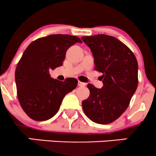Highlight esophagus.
Segmentation results:
<instances>
[{
	"label": "esophagus",
	"mask_w": 156,
	"mask_h": 156,
	"mask_svg": "<svg viewBox=\"0 0 156 156\" xmlns=\"http://www.w3.org/2000/svg\"><path fill=\"white\" fill-rule=\"evenodd\" d=\"M78 86H79V87H84V86H86V83L81 82V81H78Z\"/></svg>",
	"instance_id": "34e87169"
}]
</instances>
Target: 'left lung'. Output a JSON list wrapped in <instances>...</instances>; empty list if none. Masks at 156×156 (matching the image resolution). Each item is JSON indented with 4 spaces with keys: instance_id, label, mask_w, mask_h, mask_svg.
<instances>
[{
    "instance_id": "8db88e82",
    "label": "left lung",
    "mask_w": 156,
    "mask_h": 156,
    "mask_svg": "<svg viewBox=\"0 0 156 156\" xmlns=\"http://www.w3.org/2000/svg\"><path fill=\"white\" fill-rule=\"evenodd\" d=\"M94 57L95 69L102 73L101 89L88 83L90 96L82 101L85 114L93 122L109 124L129 107L138 83L137 59L124 43L111 36L82 37Z\"/></svg>"
}]
</instances>
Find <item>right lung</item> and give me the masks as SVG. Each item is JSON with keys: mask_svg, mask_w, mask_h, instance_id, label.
<instances>
[{"mask_svg": "<svg viewBox=\"0 0 156 156\" xmlns=\"http://www.w3.org/2000/svg\"><path fill=\"white\" fill-rule=\"evenodd\" d=\"M76 42H81L78 37L53 34L32 42L23 53L15 79L19 103L31 119L44 121L54 117L64 96L78 85L75 78L60 81L49 74L63 65L66 52Z\"/></svg>", "mask_w": 156, "mask_h": 156, "instance_id": "right-lung-1", "label": "right lung"}]
</instances>
